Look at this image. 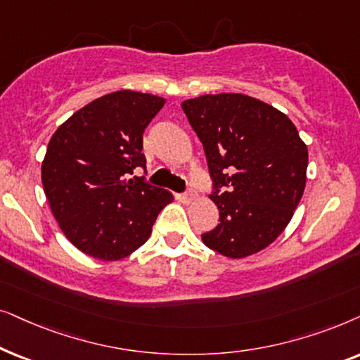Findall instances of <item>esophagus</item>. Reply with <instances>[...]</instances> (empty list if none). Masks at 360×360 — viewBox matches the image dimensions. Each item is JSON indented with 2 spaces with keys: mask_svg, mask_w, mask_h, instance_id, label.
<instances>
[{
  "mask_svg": "<svg viewBox=\"0 0 360 360\" xmlns=\"http://www.w3.org/2000/svg\"><path fill=\"white\" fill-rule=\"evenodd\" d=\"M183 199H184V202H194L195 199H198V193H195L194 189H189L188 193H186L184 195H183Z\"/></svg>",
  "mask_w": 360,
  "mask_h": 360,
  "instance_id": "1",
  "label": "esophagus"
}]
</instances>
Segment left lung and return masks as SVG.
<instances>
[{
	"mask_svg": "<svg viewBox=\"0 0 360 360\" xmlns=\"http://www.w3.org/2000/svg\"><path fill=\"white\" fill-rule=\"evenodd\" d=\"M181 108L204 146L220 215L202 242L229 258L255 255L280 237L303 198L308 148L283 112L248 95H200Z\"/></svg>",
	"mask_w": 360,
	"mask_h": 360,
	"instance_id": "obj_1",
	"label": "left lung"
}]
</instances>
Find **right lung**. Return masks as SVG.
Returning a JSON list of instances; mask_svg holds the SVG:
<instances>
[{"mask_svg":"<svg viewBox=\"0 0 360 360\" xmlns=\"http://www.w3.org/2000/svg\"><path fill=\"white\" fill-rule=\"evenodd\" d=\"M166 100L118 90L95 98L52 135L41 177L64 236L85 255L117 262L151 236L169 191L128 179L146 167L143 133Z\"/></svg>","mask_w":360,"mask_h":360,"instance_id":"add662e5","label":"right lung"}]
</instances>
